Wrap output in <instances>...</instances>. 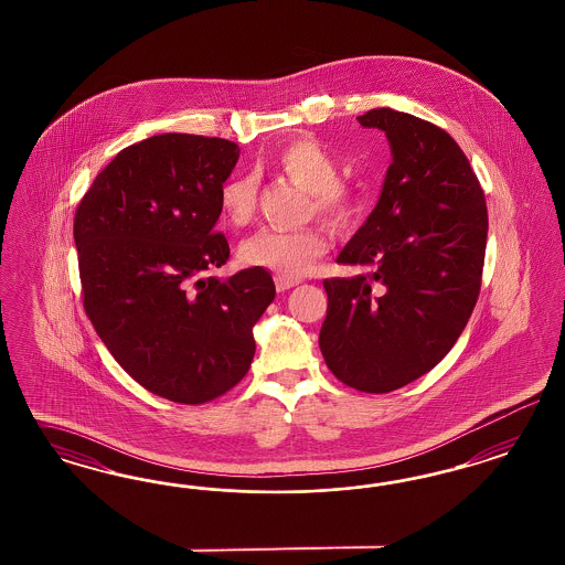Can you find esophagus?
<instances>
[{"label":"esophagus","mask_w":565,"mask_h":565,"mask_svg":"<svg viewBox=\"0 0 565 565\" xmlns=\"http://www.w3.org/2000/svg\"><path fill=\"white\" fill-rule=\"evenodd\" d=\"M275 286L277 291H286L298 286V279H291V277H284V275H275Z\"/></svg>","instance_id":"34e87169"}]
</instances>
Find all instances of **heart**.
Instances as JSON below:
<instances>
[{
	"instance_id": "obj_1",
	"label": "heart",
	"mask_w": 565,
	"mask_h": 565,
	"mask_svg": "<svg viewBox=\"0 0 565 565\" xmlns=\"http://www.w3.org/2000/svg\"><path fill=\"white\" fill-rule=\"evenodd\" d=\"M275 166L294 184L310 192V211L335 227L354 222L359 199L354 189L340 180L342 163L323 140L296 138L277 157ZM258 182L255 173L239 171L220 189L222 217L234 227H244L257 213ZM331 239L323 227L275 230L265 227L242 242L239 260L248 267H265L284 277L308 274L317 258L327 255Z\"/></svg>"
}]
</instances>
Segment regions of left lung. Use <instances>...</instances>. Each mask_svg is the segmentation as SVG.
<instances>
[{
    "instance_id": "left-lung-1",
    "label": "left lung",
    "mask_w": 565,
    "mask_h": 565,
    "mask_svg": "<svg viewBox=\"0 0 565 565\" xmlns=\"http://www.w3.org/2000/svg\"><path fill=\"white\" fill-rule=\"evenodd\" d=\"M356 120L387 135L394 163L338 257L362 274L323 281L319 345L343 385L390 394L458 342L479 300L489 217L477 173L444 128L390 107Z\"/></svg>"
}]
</instances>
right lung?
<instances>
[{
  "label": "right lung",
  "instance_id": "right-lung-1",
  "mask_svg": "<svg viewBox=\"0 0 565 565\" xmlns=\"http://www.w3.org/2000/svg\"><path fill=\"white\" fill-rule=\"evenodd\" d=\"M236 142L157 135L116 154L74 215L83 307L111 356L151 394L206 404L255 356L253 327L274 302L263 267L211 277L230 258L215 223Z\"/></svg>",
  "mask_w": 565,
  "mask_h": 565
}]
</instances>
